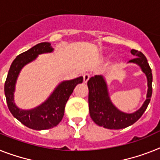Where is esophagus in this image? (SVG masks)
Here are the masks:
<instances>
[{
  "label": "esophagus",
  "mask_w": 160,
  "mask_h": 160,
  "mask_svg": "<svg viewBox=\"0 0 160 160\" xmlns=\"http://www.w3.org/2000/svg\"><path fill=\"white\" fill-rule=\"evenodd\" d=\"M89 78H90V75L89 74H84V76H83V80H84V83H87L88 82V80H89Z\"/></svg>",
  "instance_id": "34e87169"
}]
</instances>
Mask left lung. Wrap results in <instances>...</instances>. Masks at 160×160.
<instances>
[{
	"label": "left lung",
	"instance_id": "8db88e82",
	"mask_svg": "<svg viewBox=\"0 0 160 160\" xmlns=\"http://www.w3.org/2000/svg\"><path fill=\"white\" fill-rule=\"evenodd\" d=\"M131 52L136 58L129 62L139 65L146 75L148 81L147 98L142 107L133 113L119 111L110 101L107 84L102 76L91 77L88 81L89 108L92 120L97 125L108 129H122L136 122L141 118L150 103L152 95V71L145 56L141 52L132 49Z\"/></svg>",
	"mask_w": 160,
	"mask_h": 160
}]
</instances>
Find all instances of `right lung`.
Returning a JSON list of instances; mask_svg holds the SVG:
<instances>
[{
  "label": "right lung",
  "mask_w": 160,
  "mask_h": 160,
  "mask_svg": "<svg viewBox=\"0 0 160 160\" xmlns=\"http://www.w3.org/2000/svg\"><path fill=\"white\" fill-rule=\"evenodd\" d=\"M50 42H40L16 57L9 70L5 82V94L9 110L16 119L28 128L33 130L50 129L59 124L64 116L65 106L69 97L78 84L83 82V77L64 81L60 84L48 99L31 110H21L15 105L13 94L19 71L38 54L52 52Z\"/></svg>",
  "instance_id": "right-lung-1"
}]
</instances>
